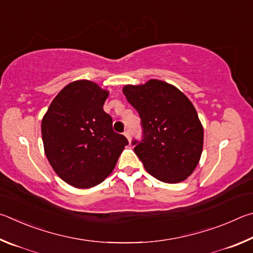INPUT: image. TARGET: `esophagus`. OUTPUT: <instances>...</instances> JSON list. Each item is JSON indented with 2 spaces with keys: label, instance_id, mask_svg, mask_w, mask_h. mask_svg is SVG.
Segmentation results:
<instances>
[{
  "label": "esophagus",
  "instance_id": "esophagus-1",
  "mask_svg": "<svg viewBox=\"0 0 253 253\" xmlns=\"http://www.w3.org/2000/svg\"><path fill=\"white\" fill-rule=\"evenodd\" d=\"M124 135H126V138L127 139V140H131V135H130V131L129 130H126V131H124V133H123Z\"/></svg>",
  "mask_w": 253,
  "mask_h": 253
}]
</instances>
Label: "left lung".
Here are the masks:
<instances>
[{
	"mask_svg": "<svg viewBox=\"0 0 253 253\" xmlns=\"http://www.w3.org/2000/svg\"><path fill=\"white\" fill-rule=\"evenodd\" d=\"M123 93L141 118L142 140L132 144L145 170L166 183L191 175L203 148V127L191 101L160 80L126 85Z\"/></svg>",
	"mask_w": 253,
	"mask_h": 253,
	"instance_id": "8db88e82",
	"label": "left lung"
}]
</instances>
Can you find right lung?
Here are the masks:
<instances>
[{"label":"right lung","mask_w":253,"mask_h":253,"mask_svg":"<svg viewBox=\"0 0 253 253\" xmlns=\"http://www.w3.org/2000/svg\"><path fill=\"white\" fill-rule=\"evenodd\" d=\"M109 91L88 80H79L60 91L41 124L44 152L53 170L74 188L101 183L127 145L115 133L112 118L104 112Z\"/></svg>","instance_id":"obj_1"}]
</instances>
